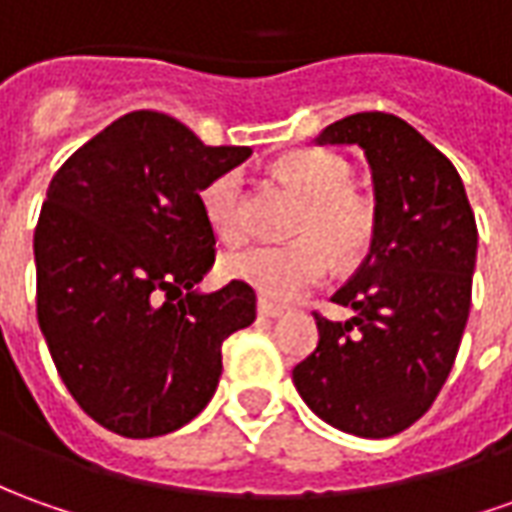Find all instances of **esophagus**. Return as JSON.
<instances>
[{
  "label": "esophagus",
  "mask_w": 512,
  "mask_h": 512,
  "mask_svg": "<svg viewBox=\"0 0 512 512\" xmlns=\"http://www.w3.org/2000/svg\"><path fill=\"white\" fill-rule=\"evenodd\" d=\"M257 314L263 316V319H280L285 311H283V308H277V305H271V302L260 300V302H257Z\"/></svg>",
  "instance_id": "esophagus-1"
}]
</instances>
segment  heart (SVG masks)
<instances>
[{
    "instance_id": "heart-1",
    "label": "heart",
    "mask_w": 512,
    "mask_h": 512,
    "mask_svg": "<svg viewBox=\"0 0 512 512\" xmlns=\"http://www.w3.org/2000/svg\"><path fill=\"white\" fill-rule=\"evenodd\" d=\"M277 173L291 184L305 207L285 246H246L221 260V271L235 283L255 288L263 300L294 302L330 274L333 257L353 260L375 232L370 204L356 196L347 162L328 151H297L280 159ZM201 210L210 229L227 243L246 235V182L241 170H224L201 190Z\"/></svg>"
}]
</instances>
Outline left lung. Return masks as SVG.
Here are the masks:
<instances>
[{"label": "left lung", "instance_id": "obj_1", "mask_svg": "<svg viewBox=\"0 0 512 512\" xmlns=\"http://www.w3.org/2000/svg\"><path fill=\"white\" fill-rule=\"evenodd\" d=\"M316 145H358L373 170L370 255L333 294L347 322L316 314L319 344L294 367L308 409L356 437H392L429 412L471 311L476 221L457 168L384 111L330 123Z\"/></svg>", "mask_w": 512, "mask_h": 512}]
</instances>
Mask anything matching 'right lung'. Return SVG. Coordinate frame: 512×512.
Instances as JSON below:
<instances>
[{
  "label": "right lung",
  "mask_w": 512,
  "mask_h": 512,
  "mask_svg": "<svg viewBox=\"0 0 512 512\" xmlns=\"http://www.w3.org/2000/svg\"><path fill=\"white\" fill-rule=\"evenodd\" d=\"M252 148H212L168 114L131 111L52 176L38 215V325L58 375L103 429L145 440L210 403L221 344L255 291H198L215 260L201 190Z\"/></svg>",
  "instance_id": "add662e5"
}]
</instances>
